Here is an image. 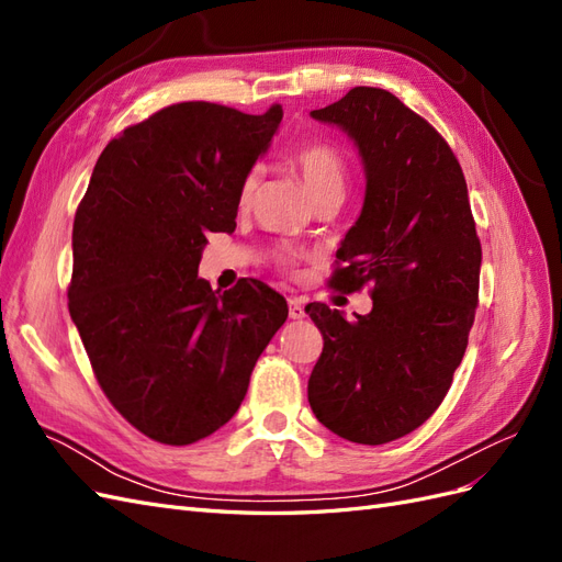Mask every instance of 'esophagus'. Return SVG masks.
<instances>
[{"instance_id":"1","label":"esophagus","mask_w":562,"mask_h":562,"mask_svg":"<svg viewBox=\"0 0 562 562\" xmlns=\"http://www.w3.org/2000/svg\"><path fill=\"white\" fill-rule=\"evenodd\" d=\"M288 314H291V318L304 316V304L300 297H288Z\"/></svg>"}]
</instances>
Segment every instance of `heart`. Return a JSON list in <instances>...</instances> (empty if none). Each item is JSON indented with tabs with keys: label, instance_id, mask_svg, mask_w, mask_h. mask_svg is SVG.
Masks as SVG:
<instances>
[{
	"label": "heart",
	"instance_id": "obj_1",
	"mask_svg": "<svg viewBox=\"0 0 562 562\" xmlns=\"http://www.w3.org/2000/svg\"><path fill=\"white\" fill-rule=\"evenodd\" d=\"M291 164L295 166V171L302 176L304 184L312 194L314 201L326 199V196H345L347 182H349V164L347 157L342 155V149L335 147L333 143H304L297 149H293ZM255 187H258V173L250 171L239 187V201L248 203ZM297 258L295 250H281L277 255V262L281 267H291Z\"/></svg>",
	"mask_w": 562,
	"mask_h": 562
}]
</instances>
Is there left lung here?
Listing matches in <instances>:
<instances>
[{
	"label": "left lung",
	"mask_w": 562,
	"mask_h": 562,
	"mask_svg": "<svg viewBox=\"0 0 562 562\" xmlns=\"http://www.w3.org/2000/svg\"><path fill=\"white\" fill-rule=\"evenodd\" d=\"M314 119L342 126L366 166V199L337 248L330 288L370 285L372 312L307 314L323 335L310 378L316 419L351 443L415 431L443 403L479 307L481 239L454 151L384 89L356 87Z\"/></svg>",
	"instance_id": "8db88e82"
}]
</instances>
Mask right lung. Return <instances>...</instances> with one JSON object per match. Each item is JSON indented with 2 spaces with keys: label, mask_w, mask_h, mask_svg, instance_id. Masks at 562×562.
<instances>
[{
  "label": "right lung",
  "mask_w": 562,
  "mask_h": 562,
  "mask_svg": "<svg viewBox=\"0 0 562 562\" xmlns=\"http://www.w3.org/2000/svg\"><path fill=\"white\" fill-rule=\"evenodd\" d=\"M192 100L124 128L98 157L72 227L67 307L93 375L131 427L190 446L227 424L288 318L258 279H199L211 232H234L239 187L281 124Z\"/></svg>",
  "instance_id": "add662e5"
}]
</instances>
